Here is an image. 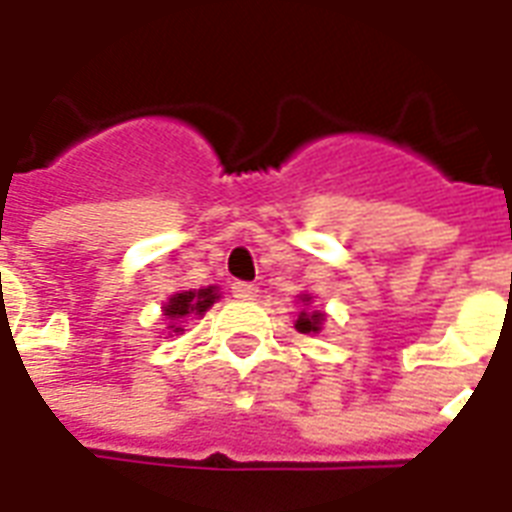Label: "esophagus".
<instances>
[{
	"mask_svg": "<svg viewBox=\"0 0 512 512\" xmlns=\"http://www.w3.org/2000/svg\"><path fill=\"white\" fill-rule=\"evenodd\" d=\"M231 292L233 297H239V300H255L257 297V287L252 281H233Z\"/></svg>",
	"mask_w": 512,
	"mask_h": 512,
	"instance_id": "obj_1",
	"label": "esophagus"
}]
</instances>
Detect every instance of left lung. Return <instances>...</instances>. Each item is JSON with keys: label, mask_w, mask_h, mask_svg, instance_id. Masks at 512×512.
<instances>
[{"label": "left lung", "mask_w": 512, "mask_h": 512, "mask_svg": "<svg viewBox=\"0 0 512 512\" xmlns=\"http://www.w3.org/2000/svg\"><path fill=\"white\" fill-rule=\"evenodd\" d=\"M303 303H311V297H303ZM321 321H324V313L319 311H303L300 313V319H297V332H303V335H311V332H319Z\"/></svg>", "instance_id": "obj_1"}]
</instances>
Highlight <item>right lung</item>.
<instances>
[{
  "label": "right lung",
  "instance_id": "add662e5",
  "mask_svg": "<svg viewBox=\"0 0 512 512\" xmlns=\"http://www.w3.org/2000/svg\"><path fill=\"white\" fill-rule=\"evenodd\" d=\"M217 300V289H193V292H177V295L170 297V303L164 305V316L170 319V327L175 332H180V324H183L188 316H204L209 305Z\"/></svg>",
  "mask_w": 512,
  "mask_h": 512
}]
</instances>
